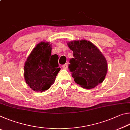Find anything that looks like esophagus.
<instances>
[{"mask_svg": "<svg viewBox=\"0 0 130 130\" xmlns=\"http://www.w3.org/2000/svg\"><path fill=\"white\" fill-rule=\"evenodd\" d=\"M62 67L63 69H67V68H68V63H65V64L63 65Z\"/></svg>", "mask_w": 130, "mask_h": 130, "instance_id": "esophagus-1", "label": "esophagus"}]
</instances>
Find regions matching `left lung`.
Listing matches in <instances>:
<instances>
[{"label": "left lung", "instance_id": "left-lung-1", "mask_svg": "<svg viewBox=\"0 0 130 130\" xmlns=\"http://www.w3.org/2000/svg\"><path fill=\"white\" fill-rule=\"evenodd\" d=\"M73 52L68 66L76 83L87 89L102 83L106 76L108 66L105 57L98 47L86 40L68 43Z\"/></svg>", "mask_w": 130, "mask_h": 130}]
</instances>
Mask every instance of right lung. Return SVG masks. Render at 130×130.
I'll return each mask as SVG.
<instances>
[{"label": "right lung", "instance_id": "1", "mask_svg": "<svg viewBox=\"0 0 130 130\" xmlns=\"http://www.w3.org/2000/svg\"><path fill=\"white\" fill-rule=\"evenodd\" d=\"M49 43L42 42L37 45L28 57L24 67L26 83L34 91L47 90L56 80L60 72L58 58L52 55Z\"/></svg>", "mask_w": 130, "mask_h": 130}]
</instances>
